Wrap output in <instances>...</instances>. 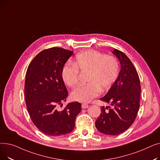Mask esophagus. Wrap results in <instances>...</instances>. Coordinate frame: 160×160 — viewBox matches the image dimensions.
Wrapping results in <instances>:
<instances>
[{
    "mask_svg": "<svg viewBox=\"0 0 160 160\" xmlns=\"http://www.w3.org/2000/svg\"><path fill=\"white\" fill-rule=\"evenodd\" d=\"M89 107V105L88 104H82V109H86Z\"/></svg>",
    "mask_w": 160,
    "mask_h": 160,
    "instance_id": "esophagus-1",
    "label": "esophagus"
}]
</instances>
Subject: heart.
Instances as JSON below:
<instances>
[{"mask_svg":"<svg viewBox=\"0 0 160 160\" xmlns=\"http://www.w3.org/2000/svg\"><path fill=\"white\" fill-rule=\"evenodd\" d=\"M78 70L89 73L88 83L74 89L71 97L76 101L86 103L97 97L101 91H106L112 86L118 77L119 66L113 56L93 50H85L77 56L74 64H67L62 69V78L70 88L77 85Z\"/></svg>","mask_w":160,"mask_h":160,"instance_id":"1","label":"heart"}]
</instances>
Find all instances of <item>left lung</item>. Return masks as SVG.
Returning a JSON list of instances; mask_svg holds the SVG:
<instances>
[{
    "mask_svg": "<svg viewBox=\"0 0 160 160\" xmlns=\"http://www.w3.org/2000/svg\"><path fill=\"white\" fill-rule=\"evenodd\" d=\"M112 52L119 60L121 70L106 95L100 98L112 108L101 107L95 127L103 134L116 136L129 128L136 118L141 85L137 71L130 59L119 50L114 49Z\"/></svg>",
    "mask_w": 160,
    "mask_h": 160,
    "instance_id": "obj_1",
    "label": "left lung"
}]
</instances>
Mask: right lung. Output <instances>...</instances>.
Here are the masks:
<instances>
[{
	"instance_id": "add662e5",
	"label": "right lung",
	"mask_w": 160,
	"mask_h": 160,
	"mask_svg": "<svg viewBox=\"0 0 160 160\" xmlns=\"http://www.w3.org/2000/svg\"><path fill=\"white\" fill-rule=\"evenodd\" d=\"M72 54L73 51L62 48L46 49L33 59L27 69L24 95L28 112L36 127L49 136L71 133L81 111L78 102L69 103L63 110L57 108L68 96L62 72Z\"/></svg>"
}]
</instances>
